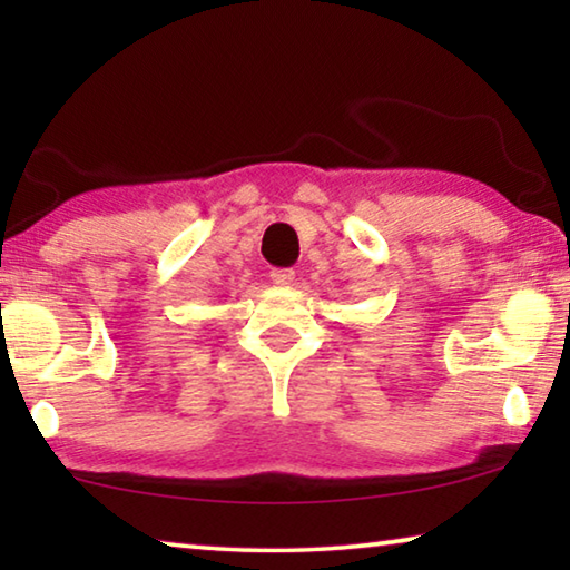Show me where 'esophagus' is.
Here are the masks:
<instances>
[{
    "label": "esophagus",
    "mask_w": 570,
    "mask_h": 570,
    "mask_svg": "<svg viewBox=\"0 0 570 570\" xmlns=\"http://www.w3.org/2000/svg\"><path fill=\"white\" fill-rule=\"evenodd\" d=\"M294 278H296L294 268H274V272H272V282H274L276 286L294 284Z\"/></svg>",
    "instance_id": "esophagus-1"
}]
</instances>
